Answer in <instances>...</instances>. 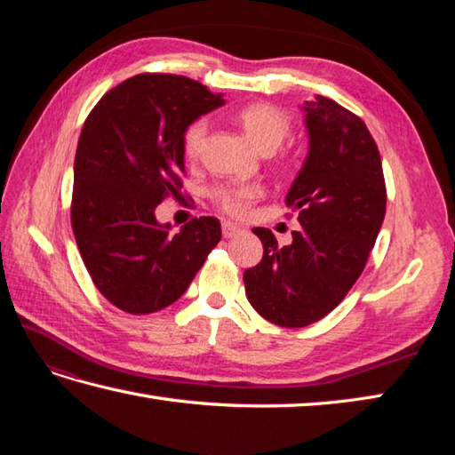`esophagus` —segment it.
I'll list each match as a JSON object with an SVG mask.
<instances>
[{"mask_svg": "<svg viewBox=\"0 0 455 455\" xmlns=\"http://www.w3.org/2000/svg\"><path fill=\"white\" fill-rule=\"evenodd\" d=\"M220 228H222V236H225V238H233V236H236L240 233V227L235 225V222H230V220L222 222Z\"/></svg>", "mask_w": 455, "mask_h": 455, "instance_id": "esophagus-1", "label": "esophagus"}]
</instances>
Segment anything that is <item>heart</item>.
Listing matches in <instances>:
<instances>
[{"label":"heart","instance_id":"obj_1","mask_svg":"<svg viewBox=\"0 0 455 455\" xmlns=\"http://www.w3.org/2000/svg\"><path fill=\"white\" fill-rule=\"evenodd\" d=\"M233 119L238 124L246 139L254 144V147L262 152L269 154L282 147L283 140L291 132V119L277 109L275 105H269L264 101H254L240 105L233 111ZM207 134V123L203 119L191 121L181 134V152L186 160L193 162L199 158L203 140ZM212 201L217 203L220 211L227 215L243 217L248 211L250 203L259 197V188L252 183H240V186H220L211 191Z\"/></svg>","mask_w":455,"mask_h":455}]
</instances>
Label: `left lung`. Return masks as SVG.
Masks as SVG:
<instances>
[{"label": "left lung", "instance_id": "1", "mask_svg": "<svg viewBox=\"0 0 455 455\" xmlns=\"http://www.w3.org/2000/svg\"><path fill=\"white\" fill-rule=\"evenodd\" d=\"M308 152L289 189L287 207L301 228L279 246L269 228H254L262 262L244 272L250 305L266 321L301 328L321 321L362 275L385 219L381 156L365 123L336 101H305Z\"/></svg>", "mask_w": 455, "mask_h": 455}]
</instances>
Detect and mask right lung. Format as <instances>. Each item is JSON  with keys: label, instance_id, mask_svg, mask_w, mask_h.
I'll list each match as a JSON object with an SVG mask.
<instances>
[{"label": "right lung", "instance_id": "add662e5", "mask_svg": "<svg viewBox=\"0 0 455 455\" xmlns=\"http://www.w3.org/2000/svg\"><path fill=\"white\" fill-rule=\"evenodd\" d=\"M225 100L176 74H139L92 109L74 160L72 230L100 293L131 315H148L186 293L220 240L215 217L178 235L154 211L181 189V134Z\"/></svg>", "mask_w": 455, "mask_h": 455}]
</instances>
